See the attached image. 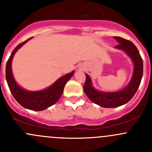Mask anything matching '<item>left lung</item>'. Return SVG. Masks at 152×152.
I'll return each instance as SVG.
<instances>
[{"instance_id": "obj_1", "label": "left lung", "mask_w": 152, "mask_h": 152, "mask_svg": "<svg viewBox=\"0 0 152 152\" xmlns=\"http://www.w3.org/2000/svg\"><path fill=\"white\" fill-rule=\"evenodd\" d=\"M115 39L119 42L118 45L115 46L116 48L122 49L126 52L134 62V73L131 82L121 91L115 93H103L93 88L90 76L85 74L86 80L83 87L85 94L91 102L106 108L120 107L129 102L140 86L143 71L142 59L138 49L133 42L120 37H115Z\"/></svg>"}]
</instances>
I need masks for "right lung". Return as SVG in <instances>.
Here are the masks:
<instances>
[{"label": "right lung", "mask_w": 152, "mask_h": 152, "mask_svg": "<svg viewBox=\"0 0 152 152\" xmlns=\"http://www.w3.org/2000/svg\"><path fill=\"white\" fill-rule=\"evenodd\" d=\"M30 39L31 38H29L24 42H21L13 50L7 62L6 79L12 96L20 104L28 110L41 111L56 103L63 93L65 84L72 77L74 72L73 71L72 73L62 76L50 87L41 91L28 92L21 88L14 79L11 67L12 60L17 50Z\"/></svg>", "instance_id": "right-lung-1"}]
</instances>
